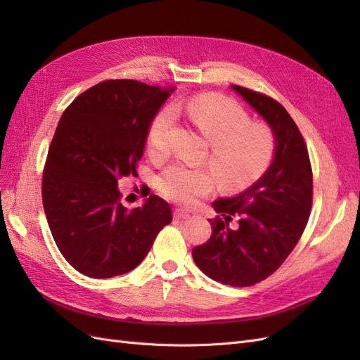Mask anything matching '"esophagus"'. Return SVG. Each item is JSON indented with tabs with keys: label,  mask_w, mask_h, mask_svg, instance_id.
I'll return each instance as SVG.
<instances>
[{
	"label": "esophagus",
	"mask_w": 360,
	"mask_h": 360,
	"mask_svg": "<svg viewBox=\"0 0 360 360\" xmlns=\"http://www.w3.org/2000/svg\"><path fill=\"white\" fill-rule=\"evenodd\" d=\"M174 217H176V219H188V217H191V213L189 212H186V210H183V209H176L174 210Z\"/></svg>",
	"instance_id": "esophagus-1"
}]
</instances>
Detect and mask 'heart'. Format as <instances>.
I'll use <instances>...</instances> for the list:
<instances>
[{"label":"heart","mask_w":360,"mask_h":360,"mask_svg":"<svg viewBox=\"0 0 360 360\" xmlns=\"http://www.w3.org/2000/svg\"><path fill=\"white\" fill-rule=\"evenodd\" d=\"M210 144V165L225 188L242 189L259 179L275 155V138L261 123H249V115L237 103L219 96H201L177 105ZM176 122L172 108H163L148 127V144L155 155H165ZM159 191L180 204H193L214 188V176L207 168L172 163L158 179Z\"/></svg>","instance_id":"obj_1"}]
</instances>
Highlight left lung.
Instances as JSON below:
<instances>
[{"mask_svg": "<svg viewBox=\"0 0 360 360\" xmlns=\"http://www.w3.org/2000/svg\"><path fill=\"white\" fill-rule=\"evenodd\" d=\"M231 90L267 123L275 155L254 184L213 201L221 216L210 221V238L193 248L192 257L209 278L249 287L274 274L297 245L311 213L312 171L307 146L285 108L240 85H231ZM234 215L239 225L231 229Z\"/></svg>", "mask_w": 360, "mask_h": 360, "instance_id": "obj_1", "label": "left lung"}]
</instances>
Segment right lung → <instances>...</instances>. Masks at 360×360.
<instances>
[{
	"mask_svg": "<svg viewBox=\"0 0 360 360\" xmlns=\"http://www.w3.org/2000/svg\"><path fill=\"white\" fill-rule=\"evenodd\" d=\"M176 86L103 81L63 112L43 172V209L68 263L90 278L134 270L172 219L169 204L150 195L129 210L118 179L136 176L148 127Z\"/></svg>",
	"mask_w": 360,
	"mask_h": 360,
	"instance_id": "right-lung-1",
	"label": "right lung"
}]
</instances>
